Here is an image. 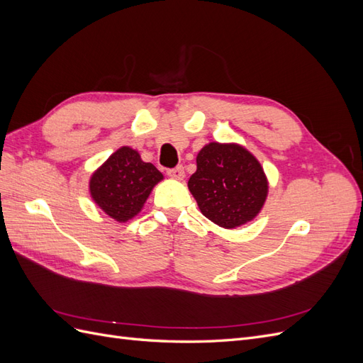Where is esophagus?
I'll use <instances>...</instances> for the list:
<instances>
[{
	"instance_id": "34e87169",
	"label": "esophagus",
	"mask_w": 363,
	"mask_h": 363,
	"mask_svg": "<svg viewBox=\"0 0 363 363\" xmlns=\"http://www.w3.org/2000/svg\"><path fill=\"white\" fill-rule=\"evenodd\" d=\"M167 174L169 175L171 179H175V180H183L184 177V169L183 167H175V168H171L167 171Z\"/></svg>"
}]
</instances>
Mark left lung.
I'll return each instance as SVG.
<instances>
[{"instance_id":"1","label":"left lung","mask_w":363,"mask_h":363,"mask_svg":"<svg viewBox=\"0 0 363 363\" xmlns=\"http://www.w3.org/2000/svg\"><path fill=\"white\" fill-rule=\"evenodd\" d=\"M201 213L224 228L255 219L268 195V180L257 159L236 144L211 142L196 156L188 182Z\"/></svg>"}]
</instances>
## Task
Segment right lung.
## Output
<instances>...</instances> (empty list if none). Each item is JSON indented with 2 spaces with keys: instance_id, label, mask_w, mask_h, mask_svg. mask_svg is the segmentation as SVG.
Here are the masks:
<instances>
[{
  "instance_id": "obj_1",
  "label": "right lung",
  "mask_w": 363,
  "mask_h": 363,
  "mask_svg": "<svg viewBox=\"0 0 363 363\" xmlns=\"http://www.w3.org/2000/svg\"><path fill=\"white\" fill-rule=\"evenodd\" d=\"M163 179L152 163L140 159L130 147H121L91 177L92 200L118 223L136 216L152 188Z\"/></svg>"
}]
</instances>
